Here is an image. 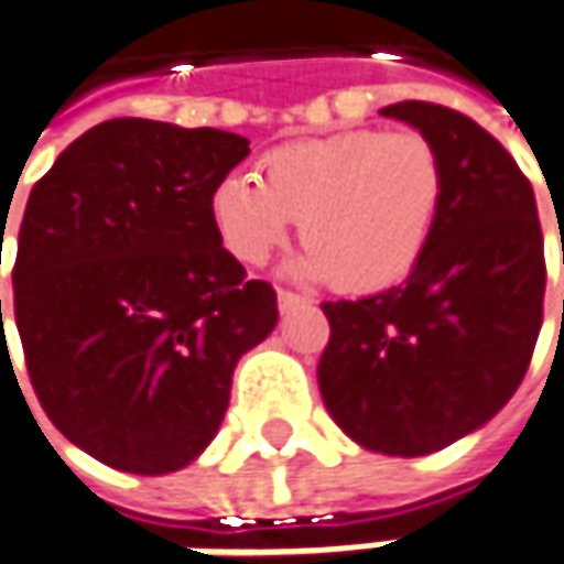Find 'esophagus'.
<instances>
[{
  "label": "esophagus",
  "mask_w": 564,
  "mask_h": 564,
  "mask_svg": "<svg viewBox=\"0 0 564 564\" xmlns=\"http://www.w3.org/2000/svg\"><path fill=\"white\" fill-rule=\"evenodd\" d=\"M278 306H281V313H293V310H300V306H306V300L300 296V293H290V290H278Z\"/></svg>",
  "instance_id": "1"
}]
</instances>
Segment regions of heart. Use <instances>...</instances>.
<instances>
[{"mask_svg":"<svg viewBox=\"0 0 564 564\" xmlns=\"http://www.w3.org/2000/svg\"><path fill=\"white\" fill-rule=\"evenodd\" d=\"M444 162L417 130H345L293 140L258 162V178L216 184L210 214L226 251L258 268L300 219L293 274L345 293L402 283L437 229Z\"/></svg>","mask_w":564,"mask_h":564,"instance_id":"heart-1","label":"heart"}]
</instances>
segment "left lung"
<instances>
[{"mask_svg": "<svg viewBox=\"0 0 564 564\" xmlns=\"http://www.w3.org/2000/svg\"><path fill=\"white\" fill-rule=\"evenodd\" d=\"M380 115L437 147L444 207L399 286L322 303L318 389L354 444L424 456L479 431L523 380L543 325V232L530 182L473 117L431 101Z\"/></svg>", "mask_w": 564, "mask_h": 564, "instance_id": "8db88e82", "label": "left lung"}]
</instances>
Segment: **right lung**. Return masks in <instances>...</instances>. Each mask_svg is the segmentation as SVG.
Returning <instances> with one entry per match:
<instances>
[{"label": "right lung", "instance_id": "1", "mask_svg": "<svg viewBox=\"0 0 564 564\" xmlns=\"http://www.w3.org/2000/svg\"><path fill=\"white\" fill-rule=\"evenodd\" d=\"M246 155L239 133L115 117L28 197L12 271L28 377L63 437L111 469L197 459L239 357L278 325V293L246 278L210 214Z\"/></svg>", "mask_w": 564, "mask_h": 564}]
</instances>
